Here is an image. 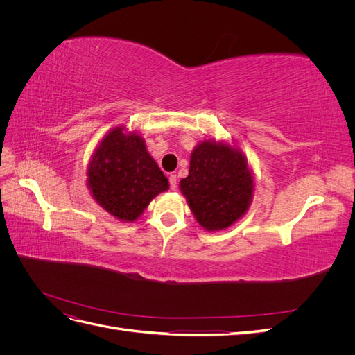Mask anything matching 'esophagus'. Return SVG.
<instances>
[{
    "instance_id": "obj_1",
    "label": "esophagus",
    "mask_w": 355,
    "mask_h": 355,
    "mask_svg": "<svg viewBox=\"0 0 355 355\" xmlns=\"http://www.w3.org/2000/svg\"><path fill=\"white\" fill-rule=\"evenodd\" d=\"M168 182H170V188L171 189H176L178 188V178H176V175H168Z\"/></svg>"
}]
</instances>
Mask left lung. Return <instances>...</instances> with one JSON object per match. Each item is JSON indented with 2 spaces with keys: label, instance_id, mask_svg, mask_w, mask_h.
Here are the masks:
<instances>
[{
  "label": "left lung",
  "instance_id": "left-lung-1",
  "mask_svg": "<svg viewBox=\"0 0 355 355\" xmlns=\"http://www.w3.org/2000/svg\"><path fill=\"white\" fill-rule=\"evenodd\" d=\"M179 188L200 227L222 231L249 210L254 176L237 145L209 139L192 149L189 175L180 180Z\"/></svg>",
  "mask_w": 355,
  "mask_h": 355
}]
</instances>
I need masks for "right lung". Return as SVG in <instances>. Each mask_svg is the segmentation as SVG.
Masks as SVG:
<instances>
[{
	"instance_id": "1",
	"label": "right lung",
	"mask_w": 355,
	"mask_h": 355,
	"mask_svg": "<svg viewBox=\"0 0 355 355\" xmlns=\"http://www.w3.org/2000/svg\"><path fill=\"white\" fill-rule=\"evenodd\" d=\"M85 176L93 200L121 222L141 218L148 204L168 189L144 137L124 125L111 128L101 139Z\"/></svg>"
}]
</instances>
